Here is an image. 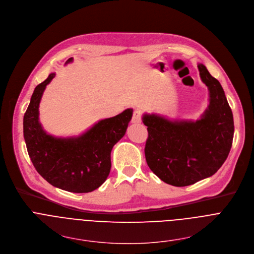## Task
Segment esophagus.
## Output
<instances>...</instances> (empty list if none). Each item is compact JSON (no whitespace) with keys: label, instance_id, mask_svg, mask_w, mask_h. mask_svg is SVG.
Listing matches in <instances>:
<instances>
[{"label":"esophagus","instance_id":"obj_1","mask_svg":"<svg viewBox=\"0 0 254 254\" xmlns=\"http://www.w3.org/2000/svg\"><path fill=\"white\" fill-rule=\"evenodd\" d=\"M142 119V113L138 110L134 111L132 114V118H131V123L132 124H139L141 122Z\"/></svg>","mask_w":254,"mask_h":254}]
</instances>
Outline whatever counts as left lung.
Instances as JSON below:
<instances>
[{"label": "left lung", "instance_id": "obj_1", "mask_svg": "<svg viewBox=\"0 0 254 254\" xmlns=\"http://www.w3.org/2000/svg\"><path fill=\"white\" fill-rule=\"evenodd\" d=\"M201 80L209 91V106L196 122H172L144 115L148 136L144 154L152 173L165 184L187 187L213 176L230 151L234 133L231 109L219 81L202 64Z\"/></svg>", "mask_w": 254, "mask_h": 254}]
</instances>
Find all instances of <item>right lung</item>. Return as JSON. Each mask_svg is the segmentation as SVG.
Wrapping results in <instances>:
<instances>
[{"mask_svg":"<svg viewBox=\"0 0 254 254\" xmlns=\"http://www.w3.org/2000/svg\"><path fill=\"white\" fill-rule=\"evenodd\" d=\"M72 61L69 58L65 64ZM48 78L36 87L24 116V137L36 171L52 186L75 193L100 188L111 172V151L125 135L132 110L100 121L77 137L58 138L48 134L39 122V106Z\"/></svg>","mask_w":254,"mask_h":254,"instance_id":"add662e5","label":"right lung"}]
</instances>
